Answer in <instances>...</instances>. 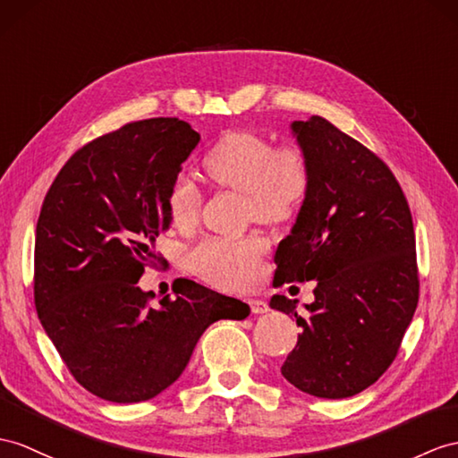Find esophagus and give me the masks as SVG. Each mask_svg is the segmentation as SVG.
Listing matches in <instances>:
<instances>
[{"label":"esophagus","mask_w":458,"mask_h":458,"mask_svg":"<svg viewBox=\"0 0 458 458\" xmlns=\"http://www.w3.org/2000/svg\"><path fill=\"white\" fill-rule=\"evenodd\" d=\"M249 307H250L254 315H262V313H267V310H270V307H267V303L262 299H250Z\"/></svg>","instance_id":"obj_1"}]
</instances>
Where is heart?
Wrapping results in <instances>:
<instances>
[{
    "label": "heart",
    "instance_id": "heart-1",
    "mask_svg": "<svg viewBox=\"0 0 458 458\" xmlns=\"http://www.w3.org/2000/svg\"><path fill=\"white\" fill-rule=\"evenodd\" d=\"M204 173L211 182L247 196L252 216L277 223L292 217L309 192L310 171L297 145H274L260 133L229 131L204 157ZM199 194L191 178L176 176L169 191V214L174 225H192L198 217ZM264 242L208 239L191 252V264L206 280L227 287H247L260 272Z\"/></svg>",
    "mask_w": 458,
    "mask_h": 458
}]
</instances>
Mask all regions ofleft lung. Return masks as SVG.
Masks as SVG:
<instances>
[{"instance_id": "8db88e82", "label": "left lung", "mask_w": 458, "mask_h": 458, "mask_svg": "<svg viewBox=\"0 0 458 458\" xmlns=\"http://www.w3.org/2000/svg\"><path fill=\"white\" fill-rule=\"evenodd\" d=\"M310 182L277 244L276 285L313 282L315 301L274 295L301 334L282 375L307 394L348 398L396 358L418 307L414 223L403 188L375 153L320 116L292 122Z\"/></svg>"}]
</instances>
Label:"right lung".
<instances>
[{"label":"right lung","instance_id":"add662e5","mask_svg":"<svg viewBox=\"0 0 458 458\" xmlns=\"http://www.w3.org/2000/svg\"><path fill=\"white\" fill-rule=\"evenodd\" d=\"M199 133L178 118L131 122L87 143L44 198L35 242L40 325L89 393L131 404L157 396L186 369L216 320L250 307L181 280L159 307L138 280L171 227L169 191Z\"/></svg>","mask_w":458,"mask_h":458}]
</instances>
